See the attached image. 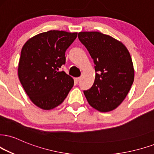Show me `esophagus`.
<instances>
[{"instance_id":"obj_1","label":"esophagus","mask_w":154,"mask_h":154,"mask_svg":"<svg viewBox=\"0 0 154 154\" xmlns=\"http://www.w3.org/2000/svg\"><path fill=\"white\" fill-rule=\"evenodd\" d=\"M80 79H81V77H76L74 79V81H75V82H79V81H80Z\"/></svg>"}]
</instances>
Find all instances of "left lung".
<instances>
[{"mask_svg":"<svg viewBox=\"0 0 154 154\" xmlns=\"http://www.w3.org/2000/svg\"><path fill=\"white\" fill-rule=\"evenodd\" d=\"M78 37L96 65L94 83L83 91L85 96L97 111H113L122 103L134 83V68L129 51L121 41L100 32H80Z\"/></svg>","mask_w":154,"mask_h":154,"instance_id":"obj_1","label":"left lung"}]
</instances>
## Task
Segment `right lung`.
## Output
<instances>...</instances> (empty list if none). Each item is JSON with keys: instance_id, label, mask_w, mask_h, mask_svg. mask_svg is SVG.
I'll use <instances>...</instances> for the list:
<instances>
[{"instance_id": "right-lung-1", "label": "right lung", "mask_w": 154, "mask_h": 154, "mask_svg": "<svg viewBox=\"0 0 154 154\" xmlns=\"http://www.w3.org/2000/svg\"><path fill=\"white\" fill-rule=\"evenodd\" d=\"M76 37L77 33L49 31L31 38L23 46L19 80L40 109L51 110L59 106L73 86V78L59 68L66 63V51Z\"/></svg>"}]
</instances>
